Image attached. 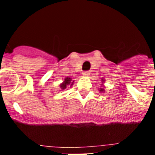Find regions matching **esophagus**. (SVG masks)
<instances>
[{
    "label": "esophagus",
    "mask_w": 155,
    "mask_h": 155,
    "mask_svg": "<svg viewBox=\"0 0 155 155\" xmlns=\"http://www.w3.org/2000/svg\"><path fill=\"white\" fill-rule=\"evenodd\" d=\"M90 74V72L89 71H84L83 73H82V75L84 77H87V76H89Z\"/></svg>",
    "instance_id": "1"
}]
</instances>
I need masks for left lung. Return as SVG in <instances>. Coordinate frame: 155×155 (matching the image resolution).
Here are the masks:
<instances>
[{
  "label": "left lung",
  "instance_id": "1",
  "mask_svg": "<svg viewBox=\"0 0 155 155\" xmlns=\"http://www.w3.org/2000/svg\"><path fill=\"white\" fill-rule=\"evenodd\" d=\"M105 80L104 78H102V85H101V87L98 88V91H100V92H104L105 91V88H103L104 87V83H105Z\"/></svg>",
  "mask_w": 155,
  "mask_h": 155
}]
</instances>
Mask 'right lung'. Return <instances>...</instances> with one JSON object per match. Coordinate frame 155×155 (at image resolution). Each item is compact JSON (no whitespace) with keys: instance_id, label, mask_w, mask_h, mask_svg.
I'll list each match as a JSON object with an SVG mask.
<instances>
[{"instance_id":"right-lung-1","label":"right lung","mask_w":155,"mask_h":155,"mask_svg":"<svg viewBox=\"0 0 155 155\" xmlns=\"http://www.w3.org/2000/svg\"><path fill=\"white\" fill-rule=\"evenodd\" d=\"M74 82V81H72V78H69V77H67V78H64V81L60 84V87H61L62 90L66 89V88H68V87H71L73 86Z\"/></svg>"}]
</instances>
